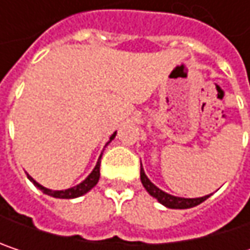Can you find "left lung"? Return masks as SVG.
I'll return each instance as SVG.
<instances>
[{"label":"left lung","instance_id":"1","mask_svg":"<svg viewBox=\"0 0 250 250\" xmlns=\"http://www.w3.org/2000/svg\"><path fill=\"white\" fill-rule=\"evenodd\" d=\"M140 179H142V184L146 188V191L168 208H191V207H195V206L201 204L203 201H206L211 195L210 194V195H204V197H200V198H182V197L171 195V194L159 189L155 184L150 182V179L146 176L143 168H142V164H140Z\"/></svg>","mask_w":250,"mask_h":250}]
</instances>
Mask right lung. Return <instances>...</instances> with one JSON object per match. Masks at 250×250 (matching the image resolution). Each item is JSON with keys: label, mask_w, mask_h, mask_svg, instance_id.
<instances>
[{"label": "right lung", "mask_w": 250, "mask_h": 250, "mask_svg": "<svg viewBox=\"0 0 250 250\" xmlns=\"http://www.w3.org/2000/svg\"><path fill=\"white\" fill-rule=\"evenodd\" d=\"M116 134L117 133H113L111 134V137H110V140H108V143L116 137ZM107 143V145H108ZM103 155V153H101ZM100 159H101V156H100ZM98 159V162H97V165H95V168L92 169V172L88 175L81 184H78L75 187H72V188H68V189H61V191H53V189H49V188H44L43 185H40L39 182H36L30 175L27 174V178L39 188V189H42L44 194H47V195H50V197H55V198H66V200H69V198H76V197H81V195H83V194H86L89 189H92L95 185H97V182H98V179H100V164H101V161Z\"/></svg>", "instance_id": "right-lung-1"}]
</instances>
